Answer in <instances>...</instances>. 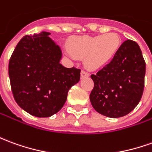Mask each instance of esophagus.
Wrapping results in <instances>:
<instances>
[{"mask_svg": "<svg viewBox=\"0 0 152 152\" xmlns=\"http://www.w3.org/2000/svg\"><path fill=\"white\" fill-rule=\"evenodd\" d=\"M80 76H81V78H84V77H87V76H90V74H89V72H87L86 71L82 70L80 72Z\"/></svg>", "mask_w": 152, "mask_h": 152, "instance_id": "esophagus-1", "label": "esophagus"}]
</instances>
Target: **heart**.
<instances>
[{
  "mask_svg": "<svg viewBox=\"0 0 152 152\" xmlns=\"http://www.w3.org/2000/svg\"><path fill=\"white\" fill-rule=\"evenodd\" d=\"M120 45V39L115 33L104 35L80 36L71 40L70 49L73 56L85 58L86 66L94 70L104 65L113 58Z\"/></svg>",
  "mask_w": 152,
  "mask_h": 152,
  "instance_id": "b5f03b06",
  "label": "heart"
}]
</instances>
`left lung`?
Returning a JSON list of instances; mask_svg holds the SVG:
<instances>
[{"mask_svg":"<svg viewBox=\"0 0 152 152\" xmlns=\"http://www.w3.org/2000/svg\"><path fill=\"white\" fill-rule=\"evenodd\" d=\"M145 73L146 62L139 45L130 39L124 41L112 61L91 76L93 108L109 118L127 115L142 99Z\"/></svg>","mask_w":152,"mask_h":152,"instance_id":"obj_1","label":"left lung"}]
</instances>
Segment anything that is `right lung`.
Listing matches in <instances>:
<instances>
[{"label":"right lung","instance_id":"obj_1","mask_svg":"<svg viewBox=\"0 0 152 152\" xmlns=\"http://www.w3.org/2000/svg\"><path fill=\"white\" fill-rule=\"evenodd\" d=\"M50 33L24 36L9 61L11 91L18 105L33 116L46 118L63 107L70 88L80 78V69L59 62L60 48Z\"/></svg>","mask_w":152,"mask_h":152}]
</instances>
